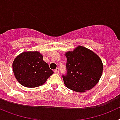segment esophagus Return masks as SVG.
<instances>
[{
    "label": "esophagus",
    "mask_w": 120,
    "mask_h": 120,
    "mask_svg": "<svg viewBox=\"0 0 120 120\" xmlns=\"http://www.w3.org/2000/svg\"><path fill=\"white\" fill-rule=\"evenodd\" d=\"M54 72H55V73H56V74H58V73H59V68H57L56 69L54 70Z\"/></svg>",
    "instance_id": "esophagus-1"
}]
</instances>
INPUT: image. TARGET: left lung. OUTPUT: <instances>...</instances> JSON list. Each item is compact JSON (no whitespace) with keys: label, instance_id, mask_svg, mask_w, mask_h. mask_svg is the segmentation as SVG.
<instances>
[{"label":"left lung","instance_id":"left-lung-1","mask_svg":"<svg viewBox=\"0 0 120 120\" xmlns=\"http://www.w3.org/2000/svg\"><path fill=\"white\" fill-rule=\"evenodd\" d=\"M67 75L63 76L66 87L84 93L94 88L101 78L103 65L98 55L91 50L78 45L65 53Z\"/></svg>","mask_w":120,"mask_h":120}]
</instances>
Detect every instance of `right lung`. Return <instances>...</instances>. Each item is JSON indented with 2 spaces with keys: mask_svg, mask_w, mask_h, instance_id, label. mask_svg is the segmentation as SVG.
<instances>
[{
  "mask_svg": "<svg viewBox=\"0 0 120 120\" xmlns=\"http://www.w3.org/2000/svg\"><path fill=\"white\" fill-rule=\"evenodd\" d=\"M12 70L17 80L27 88L43 85L53 74L38 51H25L17 55L12 62Z\"/></svg>",
  "mask_w": 120,
  "mask_h": 120,
  "instance_id": "obj_1",
  "label": "right lung"
}]
</instances>
